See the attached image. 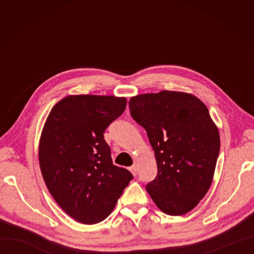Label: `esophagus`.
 Segmentation results:
<instances>
[{
	"instance_id": "1",
	"label": "esophagus",
	"mask_w": 254,
	"mask_h": 254,
	"mask_svg": "<svg viewBox=\"0 0 254 254\" xmlns=\"http://www.w3.org/2000/svg\"><path fill=\"white\" fill-rule=\"evenodd\" d=\"M130 171L132 172V174H133L134 176H136V175H137V171H138L137 166H136V165H133V166H131V167H130Z\"/></svg>"
}]
</instances>
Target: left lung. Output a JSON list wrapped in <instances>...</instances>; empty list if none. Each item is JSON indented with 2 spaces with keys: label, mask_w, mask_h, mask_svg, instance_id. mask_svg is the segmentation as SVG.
<instances>
[{
  "label": "left lung",
  "mask_w": 254,
  "mask_h": 254,
  "mask_svg": "<svg viewBox=\"0 0 254 254\" xmlns=\"http://www.w3.org/2000/svg\"><path fill=\"white\" fill-rule=\"evenodd\" d=\"M128 107L155 152L157 176L148 194L167 215L187 214L208 191L219 155L208 109L195 96L169 90L132 97Z\"/></svg>",
  "instance_id": "8db88e82"
}]
</instances>
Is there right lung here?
<instances>
[{
    "label": "right lung",
    "instance_id": "right-lung-1",
    "mask_svg": "<svg viewBox=\"0 0 254 254\" xmlns=\"http://www.w3.org/2000/svg\"><path fill=\"white\" fill-rule=\"evenodd\" d=\"M115 96H67L52 108L42 130L39 163L48 190L77 222L106 219L133 179L113 165L106 128L126 110Z\"/></svg>",
    "mask_w": 254,
    "mask_h": 254
}]
</instances>
